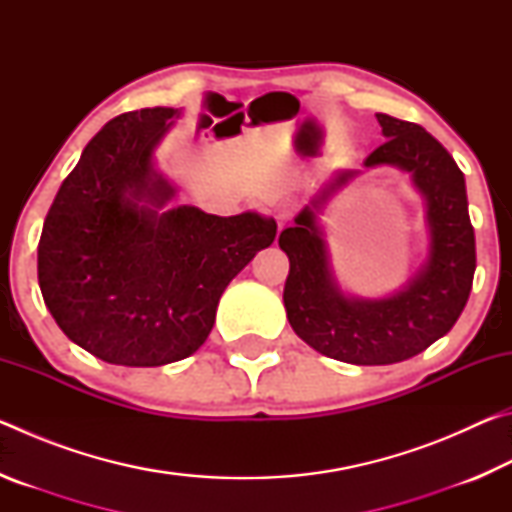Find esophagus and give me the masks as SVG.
Instances as JSON below:
<instances>
[{"mask_svg": "<svg viewBox=\"0 0 512 512\" xmlns=\"http://www.w3.org/2000/svg\"><path fill=\"white\" fill-rule=\"evenodd\" d=\"M291 219H293V205H291V203L277 205V210H275L277 228H284V225H287Z\"/></svg>", "mask_w": 512, "mask_h": 512, "instance_id": "34e87169", "label": "esophagus"}]
</instances>
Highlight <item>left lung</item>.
Here are the masks:
<instances>
[{
    "instance_id": "left-lung-1",
    "label": "left lung",
    "mask_w": 512,
    "mask_h": 512,
    "mask_svg": "<svg viewBox=\"0 0 512 512\" xmlns=\"http://www.w3.org/2000/svg\"><path fill=\"white\" fill-rule=\"evenodd\" d=\"M377 121L386 142L363 167L409 173L424 203L427 255L409 282L384 298H359L336 280L318 216L361 171H336L277 241L291 264L284 307L293 332L316 352L354 366L411 359L443 339L470 298L476 268L463 171L422 126L381 112Z\"/></svg>"
}]
</instances>
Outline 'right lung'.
Returning a JSON list of instances; mask_svg holds the SVG:
<instances>
[{
	"instance_id": "obj_1",
	"label": "right lung",
	"mask_w": 512,
	"mask_h": 512,
	"mask_svg": "<svg viewBox=\"0 0 512 512\" xmlns=\"http://www.w3.org/2000/svg\"><path fill=\"white\" fill-rule=\"evenodd\" d=\"M176 108L110 119L63 180L42 225L38 282L69 341L115 366L153 368L194 354L223 291L273 244V216L169 207L178 189L155 167Z\"/></svg>"
}]
</instances>
